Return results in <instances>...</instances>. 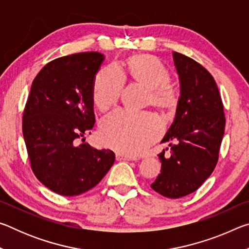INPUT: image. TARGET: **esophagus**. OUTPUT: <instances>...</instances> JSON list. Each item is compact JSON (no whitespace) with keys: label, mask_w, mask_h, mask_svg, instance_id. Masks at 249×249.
<instances>
[{"label":"esophagus","mask_w":249,"mask_h":249,"mask_svg":"<svg viewBox=\"0 0 249 249\" xmlns=\"http://www.w3.org/2000/svg\"><path fill=\"white\" fill-rule=\"evenodd\" d=\"M115 157H116V160H135V158L133 157H129V156H126L120 153H116Z\"/></svg>","instance_id":"obj_1"}]
</instances>
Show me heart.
Masks as SVG:
<instances>
[{
	"mask_svg": "<svg viewBox=\"0 0 249 249\" xmlns=\"http://www.w3.org/2000/svg\"><path fill=\"white\" fill-rule=\"evenodd\" d=\"M147 89L146 102L161 111H174L179 94L170 84L169 69L157 57L138 54L128 59L127 69L115 65L100 70L92 90L93 103L100 111H107L120 99L125 78ZM160 124L150 113H132L116 109L100 123V138L105 146L121 154L136 156L157 140Z\"/></svg>",
	"mask_w": 249,
	"mask_h": 249,
	"instance_id": "heart-1",
	"label": "heart"
}]
</instances>
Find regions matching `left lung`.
<instances>
[{
  "instance_id": "8db88e82",
  "label": "left lung",
  "mask_w": 249,
  "mask_h": 249,
  "mask_svg": "<svg viewBox=\"0 0 249 249\" xmlns=\"http://www.w3.org/2000/svg\"><path fill=\"white\" fill-rule=\"evenodd\" d=\"M180 96L176 117L161 142H169L170 156L158 155L161 170L150 187L170 199L199 189L218 160L225 116L216 82L203 66L174 53ZM168 148H166L167 150Z\"/></svg>"
}]
</instances>
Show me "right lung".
<instances>
[{
	"label": "right lung",
	"mask_w": 249,
	"mask_h": 249,
	"mask_svg": "<svg viewBox=\"0 0 249 249\" xmlns=\"http://www.w3.org/2000/svg\"><path fill=\"white\" fill-rule=\"evenodd\" d=\"M103 60L96 52L60 57L32 83L23 114L29 161L36 178L60 196L89 191L115 161L112 150L84 142L95 123L92 90Z\"/></svg>",
	"instance_id": "add662e5"
}]
</instances>
